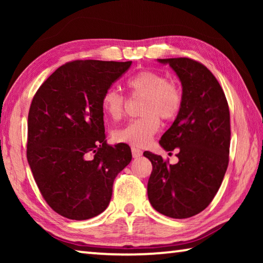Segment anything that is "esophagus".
I'll use <instances>...</instances> for the list:
<instances>
[{"label": "esophagus", "instance_id": "1", "mask_svg": "<svg viewBox=\"0 0 263 263\" xmlns=\"http://www.w3.org/2000/svg\"><path fill=\"white\" fill-rule=\"evenodd\" d=\"M131 152H132V157L135 158V159L140 158L141 155H142L141 149H140V148H137V147H132V148H131Z\"/></svg>", "mask_w": 263, "mask_h": 263}]
</instances>
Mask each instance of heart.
<instances>
[{
  "label": "heart",
  "mask_w": 263,
  "mask_h": 263,
  "mask_svg": "<svg viewBox=\"0 0 263 263\" xmlns=\"http://www.w3.org/2000/svg\"><path fill=\"white\" fill-rule=\"evenodd\" d=\"M133 96L144 97L141 117L128 122L114 132V139L132 146L142 147L153 139L159 131L160 117L163 121L174 119L182 108L183 96L175 83L153 70H142L127 81ZM103 114L112 121H119L125 112L126 100L117 89L110 88L102 96Z\"/></svg>",
  "instance_id": "1"
}]
</instances>
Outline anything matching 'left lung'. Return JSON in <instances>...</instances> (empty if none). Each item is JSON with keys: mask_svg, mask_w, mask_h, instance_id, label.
Listing matches in <instances>:
<instances>
[{"mask_svg": "<svg viewBox=\"0 0 263 263\" xmlns=\"http://www.w3.org/2000/svg\"><path fill=\"white\" fill-rule=\"evenodd\" d=\"M169 65L182 84L183 103L159 144L176 149L179 162L169 164L146 151L153 171L147 183L149 203L162 215L183 219L212 202L229 166L230 110L224 91L210 70L189 58L158 59Z\"/></svg>", "mask_w": 263, "mask_h": 263, "instance_id": "8db88e82", "label": "left lung"}]
</instances>
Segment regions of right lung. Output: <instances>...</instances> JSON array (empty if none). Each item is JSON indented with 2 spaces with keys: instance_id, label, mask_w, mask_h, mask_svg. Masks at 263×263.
I'll use <instances>...</instances> for the list:
<instances>
[{
  "instance_id": "add662e5",
  "label": "right lung",
  "mask_w": 263,
  "mask_h": 263,
  "mask_svg": "<svg viewBox=\"0 0 263 263\" xmlns=\"http://www.w3.org/2000/svg\"><path fill=\"white\" fill-rule=\"evenodd\" d=\"M132 61L75 60L35 92L26 157L44 199L60 216L86 220L108 208L116 176L131 162L126 144H106L101 101Z\"/></svg>"
}]
</instances>
